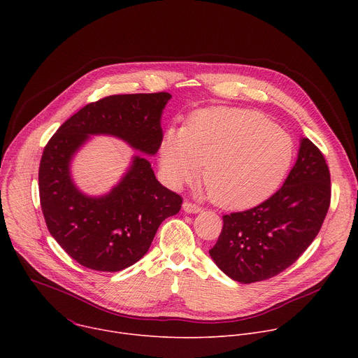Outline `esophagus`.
<instances>
[{
  "mask_svg": "<svg viewBox=\"0 0 358 358\" xmlns=\"http://www.w3.org/2000/svg\"><path fill=\"white\" fill-rule=\"evenodd\" d=\"M182 210H184L185 213H188V214H198V213L202 211V208H201L199 206H196V203L189 202V201H185V202L182 203Z\"/></svg>",
  "mask_w": 358,
  "mask_h": 358,
  "instance_id": "1",
  "label": "esophagus"
}]
</instances>
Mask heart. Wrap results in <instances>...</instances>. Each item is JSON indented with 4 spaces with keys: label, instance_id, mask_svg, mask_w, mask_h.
Segmentation results:
<instances>
[{
    "label": "heart",
    "instance_id": "obj_1",
    "mask_svg": "<svg viewBox=\"0 0 358 358\" xmlns=\"http://www.w3.org/2000/svg\"><path fill=\"white\" fill-rule=\"evenodd\" d=\"M294 159L287 131L265 116L214 108L192 113L184 129L171 127L160 147V164L173 187L199 176L220 207L242 210L269 198Z\"/></svg>",
    "mask_w": 358,
    "mask_h": 358
}]
</instances>
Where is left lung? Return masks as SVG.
<instances>
[{
	"instance_id": "left-lung-1",
	"label": "left lung",
	"mask_w": 358,
	"mask_h": 358,
	"mask_svg": "<svg viewBox=\"0 0 358 358\" xmlns=\"http://www.w3.org/2000/svg\"><path fill=\"white\" fill-rule=\"evenodd\" d=\"M330 171L322 151L301 138L283 185L259 206L224 215L211 258L231 279L253 283L293 265L317 236L330 207Z\"/></svg>"
}]
</instances>
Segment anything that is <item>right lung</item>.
<instances>
[{
	"label": "right lung",
	"instance_id": "1",
	"mask_svg": "<svg viewBox=\"0 0 358 358\" xmlns=\"http://www.w3.org/2000/svg\"><path fill=\"white\" fill-rule=\"evenodd\" d=\"M171 94H113L86 105L50 137L39 164V198L46 227L79 265L123 271L148 250L160 224L176 215L182 198L162 185L151 164L134 156L120 182L106 195L80 192L71 177V160L89 136L109 134L133 148L156 155L163 141L160 124Z\"/></svg>",
	"mask_w": 358,
	"mask_h": 358
}]
</instances>
